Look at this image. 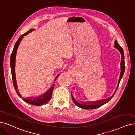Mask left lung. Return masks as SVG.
<instances>
[{
    "label": "left lung",
    "instance_id": "8db88e82",
    "mask_svg": "<svg viewBox=\"0 0 135 135\" xmlns=\"http://www.w3.org/2000/svg\"><path fill=\"white\" fill-rule=\"evenodd\" d=\"M114 47H115L117 49H118V51L120 52V53H121V75H120V77H119V82H118V84L119 85V83L120 82V81L121 78L123 77V75L124 74V69H125V64H124V53H123V50L122 49V48L119 46L118 44V42L117 41H115V43H114ZM112 97H111L110 98H109L107 99H104V100H102V101H97L96 103L94 102H88V103H90L91 104H81L78 103L75 99L73 98V97L72 96V100L74 102V103H75L76 105L79 107L82 108H84V109H95V108H97L99 107H101V106L103 105L105 103H107L109 99H110ZM94 103V104H91V103Z\"/></svg>",
    "mask_w": 135,
    "mask_h": 135
}]
</instances>
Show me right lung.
Listing matches in <instances>:
<instances>
[{
  "label": "right lung",
  "instance_id": "right-lung-1",
  "mask_svg": "<svg viewBox=\"0 0 135 135\" xmlns=\"http://www.w3.org/2000/svg\"><path fill=\"white\" fill-rule=\"evenodd\" d=\"M33 29L30 30V31L27 32L26 33L23 34L21 36H20L19 39H18V41H17L16 43L15 44V46L14 47L13 50L12 51V53L11 54V71H12V79H13V86L14 87L15 90H16L17 93L18 94V95L20 97H22L21 94L19 93V92L17 90V83L16 81V75H15V71H14V67H15V62H16V53L17 51V49L18 48L19 45L21 43V41L22 40V39L24 38V37L26 35L28 34L30 32H31L32 31H33ZM59 76V75H58ZM58 76L56 78H57ZM54 84L52 86V88L49 89V90L46 93H44L42 96H41L39 98H34V99H27V98H23V99L25 101L29 104H33V105L35 106H42L43 105V104L47 103L50 99L52 98V93L53 91V88H54Z\"/></svg>",
  "mask_w": 135,
  "mask_h": 135
}]
</instances>
